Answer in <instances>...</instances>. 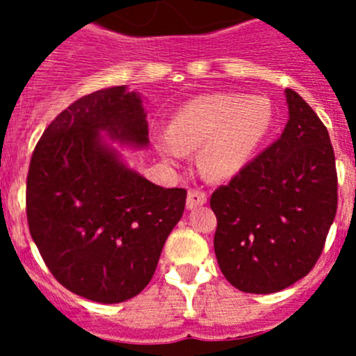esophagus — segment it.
<instances>
[{"mask_svg": "<svg viewBox=\"0 0 356 356\" xmlns=\"http://www.w3.org/2000/svg\"><path fill=\"white\" fill-rule=\"evenodd\" d=\"M204 203H207V193L200 191V189H189L188 200H186V207L189 210H195V208H198Z\"/></svg>", "mask_w": 356, "mask_h": 356, "instance_id": "esophagus-1", "label": "esophagus"}]
</instances>
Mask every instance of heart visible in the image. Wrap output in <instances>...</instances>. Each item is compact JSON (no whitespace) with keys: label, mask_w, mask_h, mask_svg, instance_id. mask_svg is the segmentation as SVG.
I'll list each match as a JSON object with an SVG mask.
<instances>
[{"label":"heart","mask_w":356,"mask_h":356,"mask_svg":"<svg viewBox=\"0 0 356 356\" xmlns=\"http://www.w3.org/2000/svg\"><path fill=\"white\" fill-rule=\"evenodd\" d=\"M274 125V110L264 96L234 92L207 95L186 103L168 131L156 136V148L168 160L198 149L200 167L215 179L239 174Z\"/></svg>","instance_id":"b5f03b06"}]
</instances>
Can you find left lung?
<instances>
[{"label": "left lung", "instance_id": "obj_1", "mask_svg": "<svg viewBox=\"0 0 356 356\" xmlns=\"http://www.w3.org/2000/svg\"><path fill=\"white\" fill-rule=\"evenodd\" d=\"M281 138L211 195L218 267L239 291L289 288L317 264L336 217L331 138L307 102L286 89Z\"/></svg>", "mask_w": 356, "mask_h": 356}]
</instances>
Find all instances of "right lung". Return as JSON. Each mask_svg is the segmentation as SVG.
Instances as JSON below:
<instances>
[{
    "instance_id": "add662e5",
    "label": "right lung",
    "mask_w": 356,
    "mask_h": 356,
    "mask_svg": "<svg viewBox=\"0 0 356 356\" xmlns=\"http://www.w3.org/2000/svg\"><path fill=\"white\" fill-rule=\"evenodd\" d=\"M102 132L148 146L139 92L99 89L63 110L32 153L25 204L29 231L56 281L88 300L120 303L152 281L188 193L129 168Z\"/></svg>"
}]
</instances>
